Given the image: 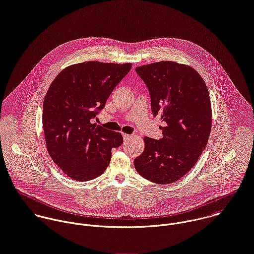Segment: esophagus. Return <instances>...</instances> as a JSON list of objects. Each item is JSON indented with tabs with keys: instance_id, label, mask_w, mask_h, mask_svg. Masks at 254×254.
<instances>
[{
	"instance_id": "esophagus-1",
	"label": "esophagus",
	"mask_w": 254,
	"mask_h": 254,
	"mask_svg": "<svg viewBox=\"0 0 254 254\" xmlns=\"http://www.w3.org/2000/svg\"><path fill=\"white\" fill-rule=\"evenodd\" d=\"M123 136H124V139H125V140H127V139H129L132 135H130V134H127V133H123Z\"/></svg>"
}]
</instances>
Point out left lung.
I'll return each mask as SVG.
<instances>
[{"label": "left lung", "instance_id": "8db88e82", "mask_svg": "<svg viewBox=\"0 0 254 254\" xmlns=\"http://www.w3.org/2000/svg\"><path fill=\"white\" fill-rule=\"evenodd\" d=\"M150 96L153 117L166 124L163 137L145 136L144 150L133 163L145 180L158 185L187 175L205 148L211 129V104L206 84L191 66L158 62L135 67Z\"/></svg>", "mask_w": 254, "mask_h": 254}]
</instances>
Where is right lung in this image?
Masks as SVG:
<instances>
[{
    "label": "right lung",
    "mask_w": 254,
    "mask_h": 254,
    "mask_svg": "<svg viewBox=\"0 0 254 254\" xmlns=\"http://www.w3.org/2000/svg\"><path fill=\"white\" fill-rule=\"evenodd\" d=\"M131 64L86 62L64 68L53 80L43 105L47 149L65 176L94 180L107 170L120 132L93 124Z\"/></svg>",
    "instance_id": "1"
}]
</instances>
